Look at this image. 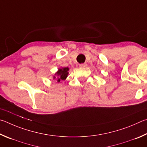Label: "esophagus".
<instances>
[{
  "instance_id": "obj_1",
  "label": "esophagus",
  "mask_w": 147,
  "mask_h": 147,
  "mask_svg": "<svg viewBox=\"0 0 147 147\" xmlns=\"http://www.w3.org/2000/svg\"><path fill=\"white\" fill-rule=\"evenodd\" d=\"M79 66L81 67V68H86L87 66V64L86 63H83V64H81Z\"/></svg>"
}]
</instances>
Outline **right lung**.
Returning <instances> with one entry per match:
<instances>
[{
  "label": "right lung",
  "instance_id": "obj_1",
  "mask_svg": "<svg viewBox=\"0 0 147 147\" xmlns=\"http://www.w3.org/2000/svg\"><path fill=\"white\" fill-rule=\"evenodd\" d=\"M69 69L68 67H61V68H59L57 71L53 76V79L57 81V83L64 81L68 77Z\"/></svg>",
  "mask_w": 147,
  "mask_h": 147
}]
</instances>
